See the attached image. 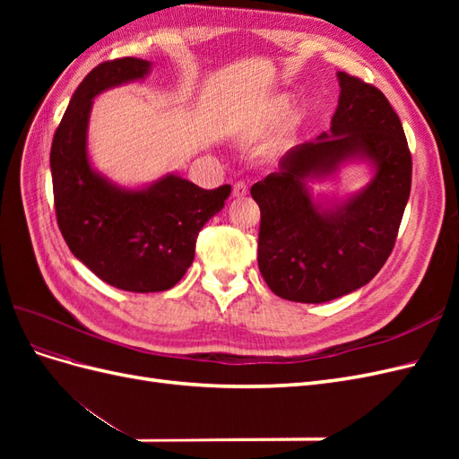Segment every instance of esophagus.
<instances>
[{"label": "esophagus", "mask_w": 459, "mask_h": 459, "mask_svg": "<svg viewBox=\"0 0 459 459\" xmlns=\"http://www.w3.org/2000/svg\"><path fill=\"white\" fill-rule=\"evenodd\" d=\"M248 195V186L245 182H238L233 186V197L235 199H243Z\"/></svg>", "instance_id": "1"}]
</instances>
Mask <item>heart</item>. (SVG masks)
<instances>
[{
    "label": "heart",
    "instance_id": "1",
    "mask_svg": "<svg viewBox=\"0 0 459 459\" xmlns=\"http://www.w3.org/2000/svg\"><path fill=\"white\" fill-rule=\"evenodd\" d=\"M289 105H290V103H289L287 97H277V100L272 103V107L268 108V113L264 115L262 118H258L256 122L248 124V126L245 128V134H247V135H258V134H262L264 130H266L268 126H272L273 122H277V120H280V118L287 113Z\"/></svg>",
    "mask_w": 459,
    "mask_h": 459
}]
</instances>
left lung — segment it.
I'll return each mask as SVG.
<instances>
[{
    "label": "left lung",
    "instance_id": "left-lung-1",
    "mask_svg": "<svg viewBox=\"0 0 459 459\" xmlns=\"http://www.w3.org/2000/svg\"><path fill=\"white\" fill-rule=\"evenodd\" d=\"M331 132L290 149L251 187L260 206L258 268L277 297L319 304L369 283L391 256L411 189L404 128L381 90L337 73ZM351 158L376 164L359 194L324 212L306 184Z\"/></svg>",
    "mask_w": 459,
    "mask_h": 459
}]
</instances>
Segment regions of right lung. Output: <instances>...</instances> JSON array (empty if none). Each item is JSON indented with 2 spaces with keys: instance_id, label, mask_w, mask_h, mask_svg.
Returning <instances> with one entry per match:
<instances>
[{
  "instance_id": "add662e5",
  "label": "right lung",
  "mask_w": 459,
  "mask_h": 459,
  "mask_svg": "<svg viewBox=\"0 0 459 459\" xmlns=\"http://www.w3.org/2000/svg\"><path fill=\"white\" fill-rule=\"evenodd\" d=\"M149 68L135 57L97 65L68 103L49 157L55 214L68 248L100 280L132 293H159L182 280L199 231L231 193V186L203 189L174 174L145 189H122L90 166L93 97L143 78Z\"/></svg>"
}]
</instances>
